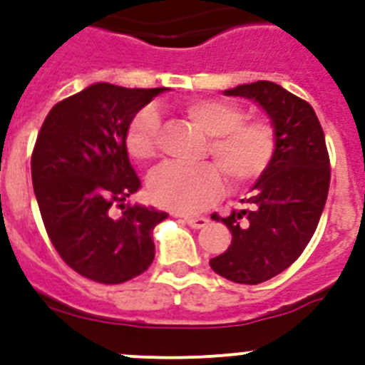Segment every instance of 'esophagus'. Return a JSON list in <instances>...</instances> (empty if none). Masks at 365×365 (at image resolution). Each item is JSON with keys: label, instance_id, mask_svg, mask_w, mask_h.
Listing matches in <instances>:
<instances>
[{"label": "esophagus", "instance_id": "1", "mask_svg": "<svg viewBox=\"0 0 365 365\" xmlns=\"http://www.w3.org/2000/svg\"><path fill=\"white\" fill-rule=\"evenodd\" d=\"M182 219H185L192 228H202L208 225V219H206L205 215H182Z\"/></svg>", "mask_w": 365, "mask_h": 365}]
</instances>
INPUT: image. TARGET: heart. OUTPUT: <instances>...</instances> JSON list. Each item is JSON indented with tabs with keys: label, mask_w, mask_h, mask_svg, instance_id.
Here are the masks:
<instances>
[{
	"label": "heart",
	"mask_w": 365,
	"mask_h": 365,
	"mask_svg": "<svg viewBox=\"0 0 365 365\" xmlns=\"http://www.w3.org/2000/svg\"><path fill=\"white\" fill-rule=\"evenodd\" d=\"M186 117L210 135L208 153L227 177L240 188L259 179L276 155V130L263 118L245 120L234 102L219 98H193L185 104ZM160 118L153 108H144L125 131V150L137 160L153 159L159 148ZM212 163L185 166L168 163L150 175L148 188L155 202L177 212H197L210 205L221 192L222 177Z\"/></svg>",
	"instance_id": "b5f03b06"
}]
</instances>
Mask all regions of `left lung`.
<instances>
[{"label":"left lung","mask_w":365,"mask_h":365,"mask_svg":"<svg viewBox=\"0 0 365 365\" xmlns=\"http://www.w3.org/2000/svg\"><path fill=\"white\" fill-rule=\"evenodd\" d=\"M263 108L276 130V155L252 186L250 206L221 219L230 247L210 267L234 283L257 285L294 263L314 234L327 201L331 168L325 135L309 102L267 80L227 89Z\"/></svg>","instance_id":"8db88e82"}]
</instances>
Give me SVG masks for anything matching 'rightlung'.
Instances as JSON below:
<instances>
[{
	"label": "right lung",
	"instance_id": "right-lung-1",
	"mask_svg": "<svg viewBox=\"0 0 365 365\" xmlns=\"http://www.w3.org/2000/svg\"><path fill=\"white\" fill-rule=\"evenodd\" d=\"M163 91L93 83L58 102L41 124L31 159L34 195L51 243L83 278L117 285L153 261V228L168 214L125 202L140 188L125 131Z\"/></svg>",
	"mask_w": 365,
	"mask_h": 365
}]
</instances>
